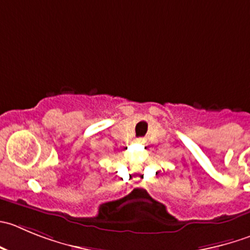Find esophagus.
<instances>
[{
  "mask_svg": "<svg viewBox=\"0 0 250 250\" xmlns=\"http://www.w3.org/2000/svg\"><path fill=\"white\" fill-rule=\"evenodd\" d=\"M136 141H137V144H140V145H146L147 144V140L145 139V137H140V139H137Z\"/></svg>",
  "mask_w": 250,
  "mask_h": 250,
  "instance_id": "esophagus-1",
  "label": "esophagus"
}]
</instances>
